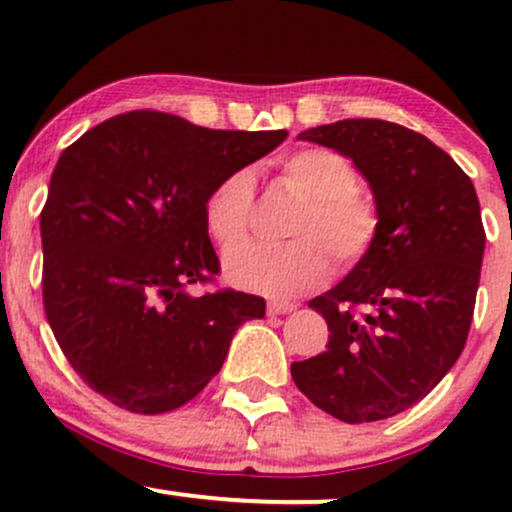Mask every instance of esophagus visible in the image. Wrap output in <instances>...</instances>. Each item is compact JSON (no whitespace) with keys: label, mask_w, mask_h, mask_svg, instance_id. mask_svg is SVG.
<instances>
[{"label":"esophagus","mask_w":512,"mask_h":512,"mask_svg":"<svg viewBox=\"0 0 512 512\" xmlns=\"http://www.w3.org/2000/svg\"><path fill=\"white\" fill-rule=\"evenodd\" d=\"M291 310H296V305L293 303H286V301H269L267 303L269 315H286V313H291Z\"/></svg>","instance_id":"obj_1"}]
</instances>
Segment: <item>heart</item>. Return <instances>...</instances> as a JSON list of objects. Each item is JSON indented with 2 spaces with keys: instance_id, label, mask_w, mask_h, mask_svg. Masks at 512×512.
<instances>
[{
  "instance_id": "heart-1",
  "label": "heart",
  "mask_w": 512,
  "mask_h": 512,
  "mask_svg": "<svg viewBox=\"0 0 512 512\" xmlns=\"http://www.w3.org/2000/svg\"><path fill=\"white\" fill-rule=\"evenodd\" d=\"M279 182L301 197L279 245H243L228 252L226 276L236 286L272 298H296L327 284L332 260L354 269L373 252L380 236V211L358 190L349 158L322 146L291 151L279 163ZM255 209V180L245 168L223 175L207 192L202 219L221 250L243 243Z\"/></svg>"
}]
</instances>
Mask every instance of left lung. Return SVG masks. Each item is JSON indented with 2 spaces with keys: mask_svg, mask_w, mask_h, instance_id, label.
Returning <instances> with one entry per match:
<instances>
[{
  "mask_svg": "<svg viewBox=\"0 0 512 512\" xmlns=\"http://www.w3.org/2000/svg\"><path fill=\"white\" fill-rule=\"evenodd\" d=\"M349 156L380 211L370 255L308 305L327 322L322 354L291 363L315 407L346 424L409 409L455 366L472 325L486 233L477 190L424 134L387 120L301 132Z\"/></svg>",
  "mask_w": 512,
  "mask_h": 512,
  "instance_id": "8db88e82",
  "label": "left lung"
}]
</instances>
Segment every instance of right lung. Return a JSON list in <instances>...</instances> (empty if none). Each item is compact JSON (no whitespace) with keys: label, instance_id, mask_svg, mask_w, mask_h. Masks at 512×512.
Here are the masks:
<instances>
[{"label":"right lung","instance_id":"1","mask_svg":"<svg viewBox=\"0 0 512 512\" xmlns=\"http://www.w3.org/2000/svg\"><path fill=\"white\" fill-rule=\"evenodd\" d=\"M158 110L110 117L62 151L40 211L45 315L79 378L134 414L195 399L264 298L219 289L202 204L223 175L286 139Z\"/></svg>","mask_w":512,"mask_h":512}]
</instances>
